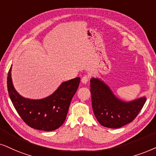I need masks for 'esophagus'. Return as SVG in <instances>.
Here are the masks:
<instances>
[{
	"label": "esophagus",
	"instance_id": "1",
	"mask_svg": "<svg viewBox=\"0 0 156 156\" xmlns=\"http://www.w3.org/2000/svg\"><path fill=\"white\" fill-rule=\"evenodd\" d=\"M88 80H89V76H88V75H84V76H83L81 81H82L83 83L86 84L88 83Z\"/></svg>",
	"mask_w": 156,
	"mask_h": 156
}]
</instances>
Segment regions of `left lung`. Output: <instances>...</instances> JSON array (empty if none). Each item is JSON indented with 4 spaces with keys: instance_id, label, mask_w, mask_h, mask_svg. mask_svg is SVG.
Segmentation results:
<instances>
[{
    "instance_id": "1",
    "label": "left lung",
    "mask_w": 156,
    "mask_h": 156,
    "mask_svg": "<svg viewBox=\"0 0 156 156\" xmlns=\"http://www.w3.org/2000/svg\"><path fill=\"white\" fill-rule=\"evenodd\" d=\"M92 107L98 122L104 127L119 128L135 119L143 109L146 98L129 102L119 99L109 86L98 78L90 80Z\"/></svg>"
}]
</instances>
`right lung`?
I'll use <instances>...</instances> for the list:
<instances>
[{
  "mask_svg": "<svg viewBox=\"0 0 156 156\" xmlns=\"http://www.w3.org/2000/svg\"><path fill=\"white\" fill-rule=\"evenodd\" d=\"M11 67L8 73V91L13 106L29 127L52 131L64 123L71 100L79 86V77L63 82L48 97L39 100L23 98L15 90L11 80Z\"/></svg>",
  "mask_w": 156,
  "mask_h": 156,
  "instance_id": "1",
  "label": "right lung"
}]
</instances>
